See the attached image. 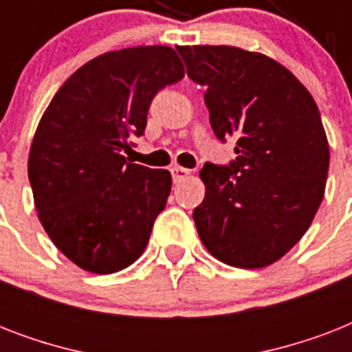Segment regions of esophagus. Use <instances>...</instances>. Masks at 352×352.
<instances>
[{
	"instance_id": "1",
	"label": "esophagus",
	"mask_w": 352,
	"mask_h": 352,
	"mask_svg": "<svg viewBox=\"0 0 352 352\" xmlns=\"http://www.w3.org/2000/svg\"><path fill=\"white\" fill-rule=\"evenodd\" d=\"M192 171L186 170V168H182V166H175V168H171V177H173V182H181L184 179L190 177Z\"/></svg>"
}]
</instances>
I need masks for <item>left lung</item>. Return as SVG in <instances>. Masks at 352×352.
<instances>
[{
    "mask_svg": "<svg viewBox=\"0 0 352 352\" xmlns=\"http://www.w3.org/2000/svg\"><path fill=\"white\" fill-rule=\"evenodd\" d=\"M188 76L206 85L217 138H235L230 166L204 164L193 221L206 250L263 268L303 237L322 204L329 142L305 85L272 58L232 45H179Z\"/></svg>",
    "mask_w": 352,
    "mask_h": 352,
    "instance_id": "1",
    "label": "left lung"
}]
</instances>
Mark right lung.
I'll return each instance as SVG.
<instances>
[{"instance_id": "add662e5", "label": "right lung", "mask_w": 352, "mask_h": 352, "mask_svg": "<svg viewBox=\"0 0 352 352\" xmlns=\"http://www.w3.org/2000/svg\"><path fill=\"white\" fill-rule=\"evenodd\" d=\"M182 76L171 47L104 52L71 74L43 113L29 181L41 226L76 267L113 274L142 256L171 175L122 151L146 129L153 96Z\"/></svg>"}]
</instances>
